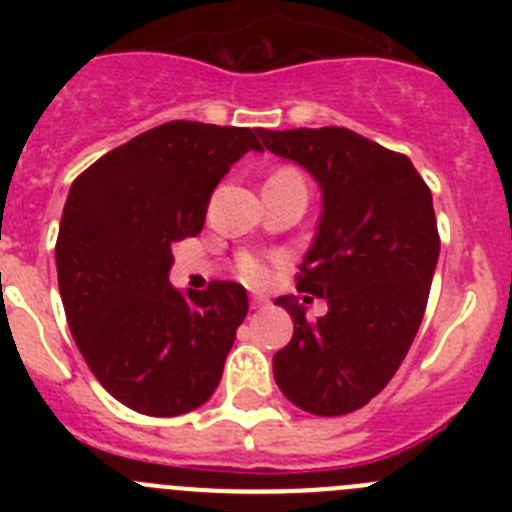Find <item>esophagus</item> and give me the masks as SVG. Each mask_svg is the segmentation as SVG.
I'll return each instance as SVG.
<instances>
[{
	"instance_id": "esophagus-1",
	"label": "esophagus",
	"mask_w": 512,
	"mask_h": 512,
	"mask_svg": "<svg viewBox=\"0 0 512 512\" xmlns=\"http://www.w3.org/2000/svg\"><path fill=\"white\" fill-rule=\"evenodd\" d=\"M266 305H269V300H266V297H261V295H253L251 297V307H253V310H264Z\"/></svg>"
}]
</instances>
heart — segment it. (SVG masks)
Instances as JSON below:
<instances>
[{"mask_svg":"<svg viewBox=\"0 0 512 512\" xmlns=\"http://www.w3.org/2000/svg\"><path fill=\"white\" fill-rule=\"evenodd\" d=\"M282 171H289V169H282ZM235 271H238V277L248 284H264L269 282L271 277L269 261L256 256V253H241V256L235 259Z\"/></svg>","mask_w":512,"mask_h":512,"instance_id":"obj_1","label":"heart"}]
</instances>
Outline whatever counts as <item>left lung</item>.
<instances>
[{
  "instance_id": "obj_1",
  "label": "left lung",
  "mask_w": 512,
  "mask_h": 512,
  "mask_svg": "<svg viewBox=\"0 0 512 512\" xmlns=\"http://www.w3.org/2000/svg\"><path fill=\"white\" fill-rule=\"evenodd\" d=\"M259 135L323 192L297 289L325 297L328 312L310 323L297 297H279L295 333L274 354V379L305 413H354L395 377L423 320L441 248L431 189L408 156L348 128Z\"/></svg>"
}]
</instances>
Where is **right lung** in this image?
<instances>
[{
  "mask_svg": "<svg viewBox=\"0 0 512 512\" xmlns=\"http://www.w3.org/2000/svg\"><path fill=\"white\" fill-rule=\"evenodd\" d=\"M251 128L171 120L97 158L71 184L56 241L71 336L115 400L153 418L200 408L217 390L248 312L241 284L187 297L169 284L171 246L205 225L217 182Z\"/></svg>",
  "mask_w": 512,
  "mask_h": 512,
  "instance_id": "obj_1",
  "label": "right lung"
}]
</instances>
